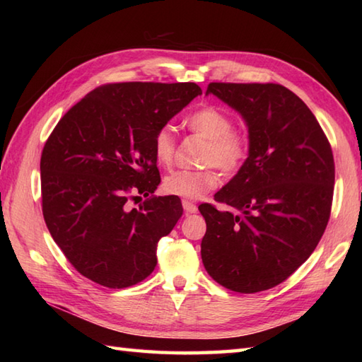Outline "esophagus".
<instances>
[{
	"mask_svg": "<svg viewBox=\"0 0 362 362\" xmlns=\"http://www.w3.org/2000/svg\"><path fill=\"white\" fill-rule=\"evenodd\" d=\"M182 205H183V210H185L187 213H196L197 211V205L193 204L191 201H188V199H183Z\"/></svg>",
	"mask_w": 362,
	"mask_h": 362,
	"instance_id": "1",
	"label": "esophagus"
}]
</instances>
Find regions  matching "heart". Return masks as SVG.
<instances>
[{
  "mask_svg": "<svg viewBox=\"0 0 362 362\" xmlns=\"http://www.w3.org/2000/svg\"><path fill=\"white\" fill-rule=\"evenodd\" d=\"M185 126L191 132L206 140L202 161L210 166L173 171L165 177L163 189L173 196L199 199L219 185L218 167L222 173L236 174L245 165L250 156L252 138L245 129L233 127L232 117L214 105H205L191 113L185 119ZM152 151L160 166L169 168L173 165L175 140L171 129L161 127L158 130L153 136Z\"/></svg>",
  "mask_w": 362,
  "mask_h": 362,
  "instance_id": "1",
  "label": "heart"
}]
</instances>
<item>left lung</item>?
Wrapping results in <instances>:
<instances>
[{"label":"left lung","mask_w":362,"mask_h":362,"mask_svg":"<svg viewBox=\"0 0 362 362\" xmlns=\"http://www.w3.org/2000/svg\"><path fill=\"white\" fill-rule=\"evenodd\" d=\"M247 122L250 156L211 204L201 255L222 286L252 294L283 283L310 258L332 213L334 158L316 117L280 83L211 82Z\"/></svg>","instance_id":"left-lung-1"}]
</instances>
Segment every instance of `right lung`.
I'll return each mask as SVG.
<instances>
[{"instance_id": "1", "label": "right lung", "mask_w": 362, "mask_h": 362, "mask_svg": "<svg viewBox=\"0 0 362 362\" xmlns=\"http://www.w3.org/2000/svg\"><path fill=\"white\" fill-rule=\"evenodd\" d=\"M202 90L193 82H118L91 90L68 110L40 158L42 211L73 267L101 286L143 281L157 245L182 216L177 196L144 201L160 173L153 136Z\"/></svg>"}]
</instances>
